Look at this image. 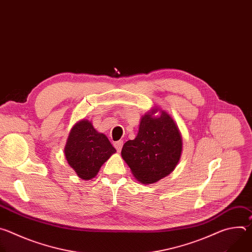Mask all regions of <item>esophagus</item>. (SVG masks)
<instances>
[{
  "label": "esophagus",
  "mask_w": 252,
  "mask_h": 252,
  "mask_svg": "<svg viewBox=\"0 0 252 252\" xmlns=\"http://www.w3.org/2000/svg\"><path fill=\"white\" fill-rule=\"evenodd\" d=\"M114 146H115V148H116V150L120 153L121 151H122V149H123V146H124V141L123 140H118V141H116L115 143H114Z\"/></svg>",
  "instance_id": "obj_1"
}]
</instances>
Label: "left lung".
<instances>
[{
	"instance_id": "8db88e82",
	"label": "left lung",
	"mask_w": 252,
	"mask_h": 252,
	"mask_svg": "<svg viewBox=\"0 0 252 252\" xmlns=\"http://www.w3.org/2000/svg\"><path fill=\"white\" fill-rule=\"evenodd\" d=\"M182 153L183 136L177 124L156 105L141 117L137 135L125 143L122 158L138 183L152 185L173 171Z\"/></svg>"
}]
</instances>
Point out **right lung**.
<instances>
[{"mask_svg":"<svg viewBox=\"0 0 252 252\" xmlns=\"http://www.w3.org/2000/svg\"><path fill=\"white\" fill-rule=\"evenodd\" d=\"M109 138L98 132L89 120H81L71 127L64 147L68 165L83 181L94 178L101 165L116 153Z\"/></svg>","mask_w":252,"mask_h":252,"instance_id":"right-lung-1","label":"right lung"}]
</instances>
